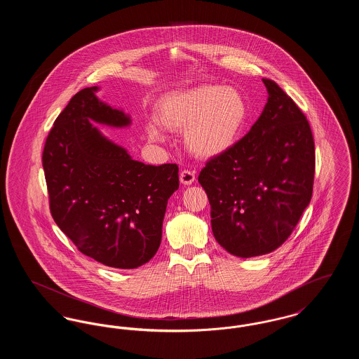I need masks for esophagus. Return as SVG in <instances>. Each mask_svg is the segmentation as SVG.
<instances>
[{
    "label": "esophagus",
    "instance_id": "esophagus-1",
    "mask_svg": "<svg viewBox=\"0 0 359 359\" xmlns=\"http://www.w3.org/2000/svg\"><path fill=\"white\" fill-rule=\"evenodd\" d=\"M195 182V172L184 170L180 173V183L184 186H191Z\"/></svg>",
    "mask_w": 359,
    "mask_h": 359
}]
</instances>
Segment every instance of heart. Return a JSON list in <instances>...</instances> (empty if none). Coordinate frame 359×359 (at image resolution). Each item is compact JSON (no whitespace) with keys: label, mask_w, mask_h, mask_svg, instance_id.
<instances>
[{"label":"heart","mask_w":359,"mask_h":359,"mask_svg":"<svg viewBox=\"0 0 359 359\" xmlns=\"http://www.w3.org/2000/svg\"><path fill=\"white\" fill-rule=\"evenodd\" d=\"M157 122L183 132L188 152L199 158H215L230 151L246 125L249 110L238 90L221 85H201L164 95L156 106ZM154 142L164 141L156 123L145 126Z\"/></svg>","instance_id":"1"}]
</instances>
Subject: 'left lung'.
<instances>
[{"label":"left lung","instance_id":"1","mask_svg":"<svg viewBox=\"0 0 359 359\" xmlns=\"http://www.w3.org/2000/svg\"><path fill=\"white\" fill-rule=\"evenodd\" d=\"M268 102L249 133L199 175L217 242L242 258L281 246L311 202L315 144L306 116L283 88L262 79Z\"/></svg>","mask_w":359,"mask_h":359}]
</instances>
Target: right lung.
I'll list each match as a JSON object with an SVG mask.
<instances>
[{"label":"right lung","instance_id":"1","mask_svg":"<svg viewBox=\"0 0 359 359\" xmlns=\"http://www.w3.org/2000/svg\"><path fill=\"white\" fill-rule=\"evenodd\" d=\"M86 87L55 121L43 152L52 218L86 256L135 269L156 255L176 164L147 165L94 126L126 128L130 116Z\"/></svg>","mask_w":359,"mask_h":359}]
</instances>
